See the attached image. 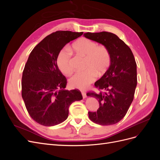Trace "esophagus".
<instances>
[{
    "label": "esophagus",
    "mask_w": 160,
    "mask_h": 160,
    "mask_svg": "<svg viewBox=\"0 0 160 160\" xmlns=\"http://www.w3.org/2000/svg\"><path fill=\"white\" fill-rule=\"evenodd\" d=\"M81 94H82V96H83V98H87V95H86V93L84 91H81Z\"/></svg>",
    "instance_id": "obj_1"
}]
</instances>
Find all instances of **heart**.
I'll return each instance as SVG.
<instances>
[{
	"label": "heart",
	"mask_w": 160,
	"mask_h": 160,
	"mask_svg": "<svg viewBox=\"0 0 160 160\" xmlns=\"http://www.w3.org/2000/svg\"><path fill=\"white\" fill-rule=\"evenodd\" d=\"M72 49L77 54L85 57L84 71L76 72L69 79L71 88L85 89L93 83L97 75L102 76L107 71L111 63V55L107 48L98 46V44L88 38H81L72 45ZM71 51L69 48H64L58 54L57 64L62 73L71 74L70 65Z\"/></svg>",
	"instance_id": "b5f03b06"
}]
</instances>
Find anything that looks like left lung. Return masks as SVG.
<instances>
[{
  "mask_svg": "<svg viewBox=\"0 0 160 160\" xmlns=\"http://www.w3.org/2000/svg\"><path fill=\"white\" fill-rule=\"evenodd\" d=\"M83 35L104 45L111 55L108 69L95 83L99 92L87 93L99 103L98 111H89V118L101 125L115 124L125 117L133 100L138 81L136 62L130 48L115 34L103 31Z\"/></svg>",
  "mask_w": 160,
  "mask_h": 160,
  "instance_id": "obj_1",
  "label": "left lung"
}]
</instances>
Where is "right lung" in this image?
Masks as SVG:
<instances>
[{"label": "right lung", "mask_w": 160, "mask_h": 160, "mask_svg": "<svg viewBox=\"0 0 160 160\" xmlns=\"http://www.w3.org/2000/svg\"><path fill=\"white\" fill-rule=\"evenodd\" d=\"M83 32L58 31L47 36L34 48L22 76V98L28 114L38 123L53 126L68 118L69 108L83 99L76 89L65 90L67 79L57 64L59 52Z\"/></svg>", "instance_id": "add662e5"}]
</instances>
